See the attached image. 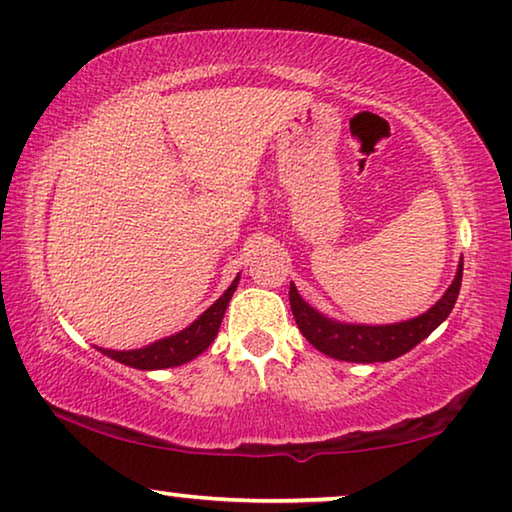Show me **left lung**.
<instances>
[{"label": "left lung", "mask_w": 512, "mask_h": 512, "mask_svg": "<svg viewBox=\"0 0 512 512\" xmlns=\"http://www.w3.org/2000/svg\"><path fill=\"white\" fill-rule=\"evenodd\" d=\"M462 273L464 259H459L457 276L443 297L427 313L417 315L413 320L394 322V325H350V322L327 318V315L315 311L308 301L301 299L294 283H290V306L297 327L306 336V341L313 348L325 352L327 357L357 364L390 362V359H397L406 355L408 350H413L417 343L424 341L431 331L448 318L459 297Z\"/></svg>", "instance_id": "8db88e82"}]
</instances>
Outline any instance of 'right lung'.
<instances>
[{
	"label": "right lung",
	"instance_id": "right-lung-1",
	"mask_svg": "<svg viewBox=\"0 0 512 512\" xmlns=\"http://www.w3.org/2000/svg\"><path fill=\"white\" fill-rule=\"evenodd\" d=\"M239 278L241 276H236L232 280V285L225 290V294H222L211 308H206V311L201 313L190 327L178 331V334L160 338V341L150 343L146 348H139V350H104V348H97V350L104 352L106 357L115 359V362L132 366V369H141V371L171 369V366H181L185 362H190V359L201 355V352L213 343V338L218 336L220 322L225 318L229 299H232L236 285H239Z\"/></svg>",
	"mask_w": 512,
	"mask_h": 512
}]
</instances>
